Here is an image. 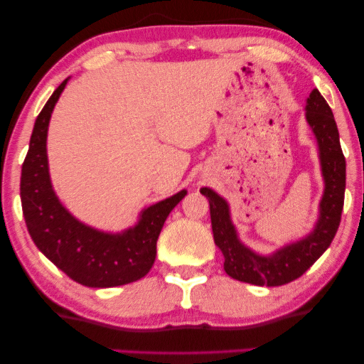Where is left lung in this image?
Masks as SVG:
<instances>
[{
	"label": "left lung",
	"instance_id": "left-lung-1",
	"mask_svg": "<svg viewBox=\"0 0 364 364\" xmlns=\"http://www.w3.org/2000/svg\"><path fill=\"white\" fill-rule=\"evenodd\" d=\"M306 121L318 139L326 182L319 221L316 229L306 238L279 250L272 256H259L250 252L238 242L229 218L228 203L211 188L203 187L200 190L210 200L214 243L221 248L225 258L224 271L232 279L267 287L289 284L316 263L337 234L345 198V156L332 109L318 88L309 93L306 101Z\"/></svg>",
	"mask_w": 364,
	"mask_h": 364
}]
</instances>
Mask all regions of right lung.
Returning <instances> with one entry per match:
<instances>
[{
  "mask_svg": "<svg viewBox=\"0 0 364 364\" xmlns=\"http://www.w3.org/2000/svg\"><path fill=\"white\" fill-rule=\"evenodd\" d=\"M65 83L68 79L35 121L22 164L21 201L27 230L40 252L75 282L98 289L135 282L151 269L166 218L187 192L182 190L146 208L140 223L124 234H103L70 216L53 192L46 158L48 124Z\"/></svg>",
  "mask_w": 364,
  "mask_h": 364,
  "instance_id": "1",
  "label": "right lung"
}]
</instances>
